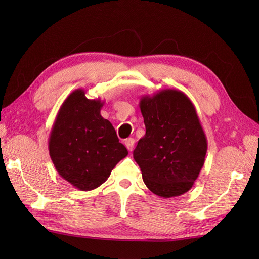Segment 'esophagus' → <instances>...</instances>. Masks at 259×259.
Returning <instances> with one entry per match:
<instances>
[{
  "instance_id": "obj_1",
  "label": "esophagus",
  "mask_w": 259,
  "mask_h": 259,
  "mask_svg": "<svg viewBox=\"0 0 259 259\" xmlns=\"http://www.w3.org/2000/svg\"><path fill=\"white\" fill-rule=\"evenodd\" d=\"M134 145H135V140L133 138H127L126 140H125V146H126L128 151H133V149H134Z\"/></svg>"
}]
</instances>
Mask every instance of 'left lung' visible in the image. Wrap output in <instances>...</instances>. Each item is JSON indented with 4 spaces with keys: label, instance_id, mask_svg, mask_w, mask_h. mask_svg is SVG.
<instances>
[{
    "label": "left lung",
    "instance_id": "left-lung-1",
    "mask_svg": "<svg viewBox=\"0 0 259 259\" xmlns=\"http://www.w3.org/2000/svg\"><path fill=\"white\" fill-rule=\"evenodd\" d=\"M146 126L133 155L147 188L161 198L189 191L204 165L207 140L191 100L166 89L140 98Z\"/></svg>",
    "mask_w": 259,
    "mask_h": 259
}]
</instances>
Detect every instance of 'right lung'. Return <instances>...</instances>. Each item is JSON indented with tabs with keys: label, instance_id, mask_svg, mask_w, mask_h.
Here are the masks:
<instances>
[{
	"label": "right lung",
	"instance_id": "add662e5",
	"mask_svg": "<svg viewBox=\"0 0 259 259\" xmlns=\"http://www.w3.org/2000/svg\"><path fill=\"white\" fill-rule=\"evenodd\" d=\"M105 101L89 99L82 89L60 106L49 139V151L58 174L82 191L96 189L128 154L112 124L100 114Z\"/></svg>",
	"mask_w": 259,
	"mask_h": 259
}]
</instances>
